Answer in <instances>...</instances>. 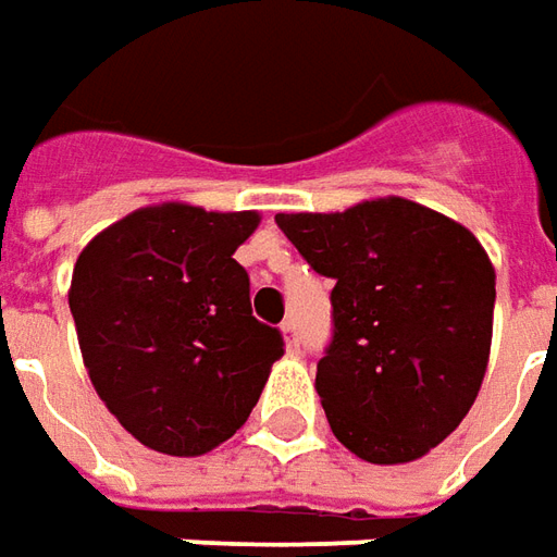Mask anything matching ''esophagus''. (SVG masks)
Returning <instances> with one entry per match:
<instances>
[{
  "instance_id": "34e87169",
  "label": "esophagus",
  "mask_w": 557,
  "mask_h": 557,
  "mask_svg": "<svg viewBox=\"0 0 557 557\" xmlns=\"http://www.w3.org/2000/svg\"><path fill=\"white\" fill-rule=\"evenodd\" d=\"M282 333H285L287 351H300V330H297V321H285Z\"/></svg>"
}]
</instances>
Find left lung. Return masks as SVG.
<instances>
[{
    "instance_id": "8db88e82",
    "label": "left lung",
    "mask_w": 557,
    "mask_h": 557,
    "mask_svg": "<svg viewBox=\"0 0 557 557\" xmlns=\"http://www.w3.org/2000/svg\"><path fill=\"white\" fill-rule=\"evenodd\" d=\"M333 278L315 388L330 431L370 463H406L455 431L488 367L494 267L461 224L409 199L275 214Z\"/></svg>"
}]
</instances>
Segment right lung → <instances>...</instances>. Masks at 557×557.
I'll return each instance as SVG.
<instances>
[{"instance_id": "add662e5", "label": "right lung", "mask_w": 557, "mask_h": 557, "mask_svg": "<svg viewBox=\"0 0 557 557\" xmlns=\"http://www.w3.org/2000/svg\"><path fill=\"white\" fill-rule=\"evenodd\" d=\"M257 212L151 206L81 251L69 309L84 367L141 446L197 458L239 431L285 355L282 330L251 315L233 251Z\"/></svg>"}]
</instances>
